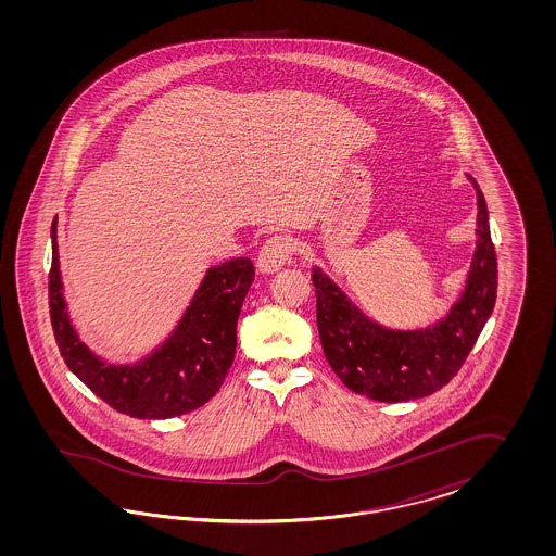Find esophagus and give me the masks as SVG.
<instances>
[{"instance_id": "1", "label": "esophagus", "mask_w": 556, "mask_h": 556, "mask_svg": "<svg viewBox=\"0 0 556 556\" xmlns=\"http://www.w3.org/2000/svg\"><path fill=\"white\" fill-rule=\"evenodd\" d=\"M291 254H293V243L291 239L283 236H275L268 239L258 254V270L263 275H273L281 270L283 266L290 265Z\"/></svg>"}]
</instances>
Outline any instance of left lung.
Segmentation results:
<instances>
[{
	"label": "left lung",
	"mask_w": 556,
	"mask_h": 556,
	"mask_svg": "<svg viewBox=\"0 0 556 556\" xmlns=\"http://www.w3.org/2000/svg\"><path fill=\"white\" fill-rule=\"evenodd\" d=\"M477 195L476 250L465 288L444 317L415 329L381 325L358 308L320 266H313L318 336L327 363L345 388L377 400L429 396L463 367L496 302L498 266L483 193Z\"/></svg>",
	"instance_id": "8db88e82"
}]
</instances>
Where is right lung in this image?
I'll list each match as a JSON object with an SVG mask.
<instances>
[{
    "label": "right lung",
    "mask_w": 556,
    "mask_h": 556,
    "mask_svg": "<svg viewBox=\"0 0 556 556\" xmlns=\"http://www.w3.org/2000/svg\"><path fill=\"white\" fill-rule=\"evenodd\" d=\"M254 281L250 258H231L206 270L173 331L137 361L112 363L80 340L68 315L52 220L50 317L66 367L118 413L135 419L181 417L206 404L236 358L238 318Z\"/></svg>",
    "instance_id": "1"
}]
</instances>
